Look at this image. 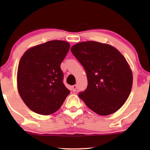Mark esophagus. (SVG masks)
<instances>
[{
    "instance_id": "34e87169",
    "label": "esophagus",
    "mask_w": 150,
    "mask_h": 150,
    "mask_svg": "<svg viewBox=\"0 0 150 150\" xmlns=\"http://www.w3.org/2000/svg\"><path fill=\"white\" fill-rule=\"evenodd\" d=\"M76 87H77V86L76 85L72 86V90H73V91H76Z\"/></svg>"
}]
</instances>
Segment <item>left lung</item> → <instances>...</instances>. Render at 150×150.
<instances>
[{
    "label": "left lung",
    "instance_id": "1",
    "mask_svg": "<svg viewBox=\"0 0 150 150\" xmlns=\"http://www.w3.org/2000/svg\"><path fill=\"white\" fill-rule=\"evenodd\" d=\"M71 51L87 73L88 85L79 97L100 115L114 113L124 105L132 87L131 68L111 45L94 41L77 43Z\"/></svg>",
    "mask_w": 150,
    "mask_h": 150
}]
</instances>
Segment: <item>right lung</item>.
<instances>
[{"label": "right lung", "mask_w": 150, "mask_h": 150, "mask_svg": "<svg viewBox=\"0 0 150 150\" xmlns=\"http://www.w3.org/2000/svg\"><path fill=\"white\" fill-rule=\"evenodd\" d=\"M69 47L65 41H49L28 49L20 59L18 92L26 105L36 113H54L70 93L63 83L60 67Z\"/></svg>", "instance_id": "right-lung-1"}]
</instances>
